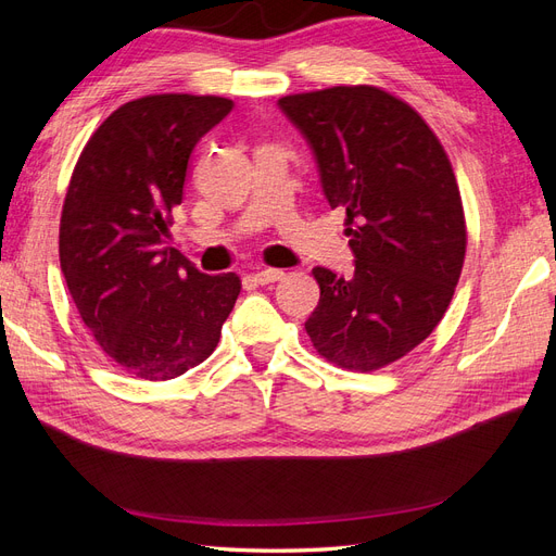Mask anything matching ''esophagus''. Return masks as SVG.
<instances>
[{
	"label": "esophagus",
	"instance_id": "34e87169",
	"mask_svg": "<svg viewBox=\"0 0 556 556\" xmlns=\"http://www.w3.org/2000/svg\"><path fill=\"white\" fill-rule=\"evenodd\" d=\"M282 271L280 268H262V271L255 274V282L260 285H268V282H276V280H282Z\"/></svg>",
	"mask_w": 556,
	"mask_h": 556
}]
</instances>
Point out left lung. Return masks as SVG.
<instances>
[{
	"instance_id": "1",
	"label": "left lung",
	"mask_w": 556,
	"mask_h": 556,
	"mask_svg": "<svg viewBox=\"0 0 556 556\" xmlns=\"http://www.w3.org/2000/svg\"><path fill=\"white\" fill-rule=\"evenodd\" d=\"M317 164L331 208L348 215L355 274L315 266L306 331L319 355L374 371L441 323L462 276L466 223L435 134L408 104L368 86L278 99Z\"/></svg>"
}]
</instances>
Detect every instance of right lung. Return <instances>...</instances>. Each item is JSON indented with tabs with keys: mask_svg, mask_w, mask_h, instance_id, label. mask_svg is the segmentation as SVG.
Instances as JSON below:
<instances>
[{
	"mask_svg": "<svg viewBox=\"0 0 556 556\" xmlns=\"http://www.w3.org/2000/svg\"><path fill=\"white\" fill-rule=\"evenodd\" d=\"M225 97L127 102L83 148L60 223V266L83 323L125 374L172 380L211 357L241 280L169 248L194 146L231 113Z\"/></svg>",
	"mask_w": 556,
	"mask_h": 556,
	"instance_id": "right-lung-1",
	"label": "right lung"
}]
</instances>
